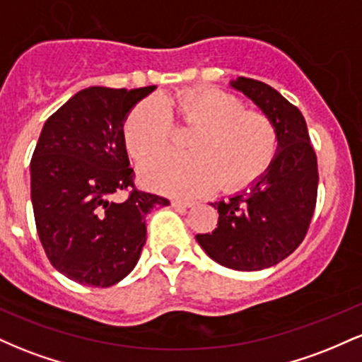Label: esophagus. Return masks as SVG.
I'll use <instances>...</instances> for the list:
<instances>
[{
    "label": "esophagus",
    "mask_w": 362,
    "mask_h": 362,
    "mask_svg": "<svg viewBox=\"0 0 362 362\" xmlns=\"http://www.w3.org/2000/svg\"><path fill=\"white\" fill-rule=\"evenodd\" d=\"M172 204L177 207V209H187V207H192L195 204L194 199H173Z\"/></svg>",
    "instance_id": "34e87169"
}]
</instances>
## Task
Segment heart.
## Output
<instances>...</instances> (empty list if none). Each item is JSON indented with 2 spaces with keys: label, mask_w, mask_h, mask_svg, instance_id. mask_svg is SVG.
Here are the masks:
<instances>
[{
  "label": "heart",
  "mask_w": 362,
  "mask_h": 362,
  "mask_svg": "<svg viewBox=\"0 0 362 362\" xmlns=\"http://www.w3.org/2000/svg\"><path fill=\"white\" fill-rule=\"evenodd\" d=\"M172 119L195 127L190 155L161 153L143 161L141 180L167 194H195L219 184L236 189L257 180L276 158L279 134L265 112L245 109L235 95L214 88L184 90L132 107L122 127L129 155L146 158L170 143Z\"/></svg>",
  "instance_id": "b5f03b06"
}]
</instances>
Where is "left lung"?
Returning <instances> with one entry per match:
<instances>
[{
    "label": "left lung",
    "mask_w": 362,
    "mask_h": 362,
    "mask_svg": "<svg viewBox=\"0 0 362 362\" xmlns=\"http://www.w3.org/2000/svg\"><path fill=\"white\" fill-rule=\"evenodd\" d=\"M243 91L274 120L279 151L250 189L211 202L218 207L213 233L197 235L211 259L235 271H262L279 264L305 240L317 206L318 165L308 127L298 107L265 83L240 76Z\"/></svg>",
    "instance_id": "1"
}]
</instances>
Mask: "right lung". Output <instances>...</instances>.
Instances as JSON below:
<instances>
[{"label":"right lung","instance_id":"right-lung-1","mask_svg":"<svg viewBox=\"0 0 362 362\" xmlns=\"http://www.w3.org/2000/svg\"><path fill=\"white\" fill-rule=\"evenodd\" d=\"M155 86H91L45 120L30 161L35 226L45 255L74 282L109 288L138 264L144 216L165 197L134 185L122 138L129 110ZM126 192L117 203L114 193Z\"/></svg>","mask_w":362,"mask_h":362}]
</instances>
